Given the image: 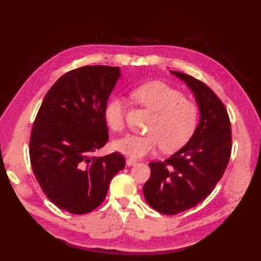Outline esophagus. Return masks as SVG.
Returning <instances> with one entry per match:
<instances>
[{
  "label": "esophagus",
  "instance_id": "1",
  "mask_svg": "<svg viewBox=\"0 0 261 261\" xmlns=\"http://www.w3.org/2000/svg\"><path fill=\"white\" fill-rule=\"evenodd\" d=\"M136 164H137V160L131 159V158H127V159H126V165H127V166H134V165H136Z\"/></svg>",
  "mask_w": 261,
  "mask_h": 261
}]
</instances>
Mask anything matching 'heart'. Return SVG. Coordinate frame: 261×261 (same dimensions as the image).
<instances>
[{
	"label": "heart",
	"instance_id": "b5f03b06",
	"mask_svg": "<svg viewBox=\"0 0 261 261\" xmlns=\"http://www.w3.org/2000/svg\"><path fill=\"white\" fill-rule=\"evenodd\" d=\"M134 97L156 114L149 127L151 135H127L115 140L116 151L131 158H142L160 146L165 152L175 151L191 139L198 123V109L180 91L162 82H151L138 87ZM104 120L114 132L125 126L123 98L113 97L104 109Z\"/></svg>",
	"mask_w": 261,
	"mask_h": 261
}]
</instances>
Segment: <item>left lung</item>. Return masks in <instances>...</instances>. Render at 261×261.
Here are the masks:
<instances>
[{
    "label": "left lung",
    "mask_w": 261,
    "mask_h": 261,
    "mask_svg": "<svg viewBox=\"0 0 261 261\" xmlns=\"http://www.w3.org/2000/svg\"><path fill=\"white\" fill-rule=\"evenodd\" d=\"M195 94L201 120L191 140L164 162H152L143 186L146 201L158 212L175 215L206 198L228 167L232 149L231 122L220 97L195 77L171 71Z\"/></svg>",
    "instance_id": "obj_1"
}]
</instances>
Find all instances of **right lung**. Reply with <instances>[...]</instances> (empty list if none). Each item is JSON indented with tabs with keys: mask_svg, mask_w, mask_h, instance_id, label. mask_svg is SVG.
Returning <instances> with one entry per match:
<instances>
[{
	"mask_svg": "<svg viewBox=\"0 0 261 261\" xmlns=\"http://www.w3.org/2000/svg\"><path fill=\"white\" fill-rule=\"evenodd\" d=\"M119 77L120 68L112 66L68 71L47 92L33 122V174L46 196L71 214L99 206L111 179L125 167L119 152L93 156L109 141L104 109Z\"/></svg>",
	"mask_w": 261,
	"mask_h": 261,
	"instance_id": "add662e5",
	"label": "right lung"
}]
</instances>
